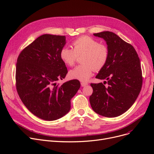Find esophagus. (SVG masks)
I'll use <instances>...</instances> for the list:
<instances>
[{
    "label": "esophagus",
    "instance_id": "esophagus-1",
    "mask_svg": "<svg viewBox=\"0 0 154 154\" xmlns=\"http://www.w3.org/2000/svg\"><path fill=\"white\" fill-rule=\"evenodd\" d=\"M88 85V83H87V82H81V86H82V87H85V86H86V85Z\"/></svg>",
    "mask_w": 154,
    "mask_h": 154
}]
</instances>
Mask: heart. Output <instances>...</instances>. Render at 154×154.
<instances>
[{
    "mask_svg": "<svg viewBox=\"0 0 154 154\" xmlns=\"http://www.w3.org/2000/svg\"><path fill=\"white\" fill-rule=\"evenodd\" d=\"M72 48L63 47L60 52L62 61L69 67L74 65L77 57L82 56L81 63L70 70L69 76L73 79L87 82L92 76L94 69H102L109 59L108 47L99 44L97 40L88 36H82L72 42Z\"/></svg>",
    "mask_w": 154,
    "mask_h": 154,
    "instance_id": "1",
    "label": "heart"
}]
</instances>
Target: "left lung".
Instances as JSON below:
<instances>
[{"mask_svg":"<svg viewBox=\"0 0 154 154\" xmlns=\"http://www.w3.org/2000/svg\"><path fill=\"white\" fill-rule=\"evenodd\" d=\"M103 38L109 50L107 62L96 78L107 80L91 84L93 93L89 100L94 111L106 117L122 115L134 104L141 91L142 74L140 59L134 47L114 32L94 34Z\"/></svg>","mask_w":154,"mask_h":154,"instance_id":"1","label":"left lung"}]
</instances>
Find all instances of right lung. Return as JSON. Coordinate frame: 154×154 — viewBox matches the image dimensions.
Segmentation results:
<instances>
[{
  "instance_id": "add662e5",
  "label": "right lung",
  "mask_w": 154,
  "mask_h": 154,
  "mask_svg": "<svg viewBox=\"0 0 154 154\" xmlns=\"http://www.w3.org/2000/svg\"><path fill=\"white\" fill-rule=\"evenodd\" d=\"M66 36L44 34L19 54L16 64V88L27 109L45 120H57L69 112L70 100L80 87L78 80L59 85L67 69L60 57Z\"/></svg>"
}]
</instances>
